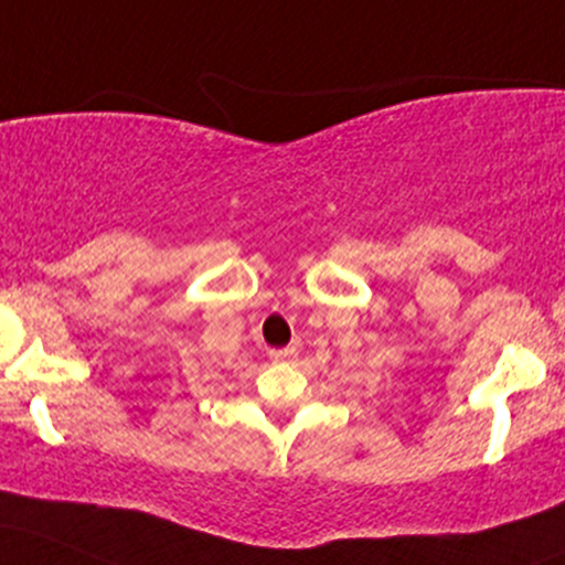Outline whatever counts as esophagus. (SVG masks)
Here are the masks:
<instances>
[{"label": "esophagus", "mask_w": 565, "mask_h": 565, "mask_svg": "<svg viewBox=\"0 0 565 565\" xmlns=\"http://www.w3.org/2000/svg\"><path fill=\"white\" fill-rule=\"evenodd\" d=\"M295 356H297L295 345H287V349H273L270 351L273 362H289V359H295Z\"/></svg>", "instance_id": "esophagus-1"}]
</instances>
